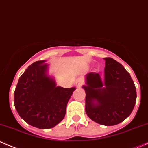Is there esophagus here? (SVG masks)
<instances>
[{
  "mask_svg": "<svg viewBox=\"0 0 148 148\" xmlns=\"http://www.w3.org/2000/svg\"><path fill=\"white\" fill-rule=\"evenodd\" d=\"M84 83V80L82 77H78L75 81V86L77 88H80Z\"/></svg>",
  "mask_w": 148,
  "mask_h": 148,
  "instance_id": "34e87169",
  "label": "esophagus"
}]
</instances>
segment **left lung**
Returning a JSON list of instances; mask_svg holds the SVG:
<instances>
[{
    "label": "left lung",
    "mask_w": 148,
    "mask_h": 148,
    "mask_svg": "<svg viewBox=\"0 0 148 148\" xmlns=\"http://www.w3.org/2000/svg\"><path fill=\"white\" fill-rule=\"evenodd\" d=\"M105 60L104 80L97 73L86 75V112L98 124L113 126L127 119L136 103L137 92L130 73L111 58Z\"/></svg>",
    "instance_id": "1"
}]
</instances>
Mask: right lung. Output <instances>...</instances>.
<instances>
[{"label": "right lung", "mask_w": 148, "mask_h": 148, "mask_svg": "<svg viewBox=\"0 0 148 148\" xmlns=\"http://www.w3.org/2000/svg\"><path fill=\"white\" fill-rule=\"evenodd\" d=\"M45 62L36 61L29 65L14 92V105L21 119L42 130L52 128L64 119L68 102L75 90L57 86Z\"/></svg>", "instance_id": "right-lung-1"}]
</instances>
